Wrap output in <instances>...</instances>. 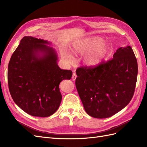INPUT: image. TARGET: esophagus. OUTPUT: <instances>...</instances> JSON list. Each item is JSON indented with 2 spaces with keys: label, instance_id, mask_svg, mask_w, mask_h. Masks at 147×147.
Instances as JSON below:
<instances>
[{
  "label": "esophagus",
  "instance_id": "34e87169",
  "mask_svg": "<svg viewBox=\"0 0 147 147\" xmlns=\"http://www.w3.org/2000/svg\"><path fill=\"white\" fill-rule=\"evenodd\" d=\"M72 78L73 80H76V78H77V75H76V74H75V73L73 74Z\"/></svg>",
  "mask_w": 147,
  "mask_h": 147
}]
</instances>
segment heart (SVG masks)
<instances>
[{
  "label": "heart",
  "mask_w": 147,
  "mask_h": 147,
  "mask_svg": "<svg viewBox=\"0 0 147 147\" xmlns=\"http://www.w3.org/2000/svg\"><path fill=\"white\" fill-rule=\"evenodd\" d=\"M110 51V45L104 39L99 36L84 38L74 43L72 52L75 55H84L83 63L88 67H94L103 61ZM65 57L70 59L71 56Z\"/></svg>",
  "instance_id": "obj_1"
}]
</instances>
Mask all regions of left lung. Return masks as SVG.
<instances>
[{
  "instance_id": "1",
  "label": "left lung",
  "mask_w": 147,
  "mask_h": 147,
  "mask_svg": "<svg viewBox=\"0 0 147 147\" xmlns=\"http://www.w3.org/2000/svg\"><path fill=\"white\" fill-rule=\"evenodd\" d=\"M75 84L90 116L107 118L129 103L134 95L138 65L130 46L118 48L113 59L96 67L78 68Z\"/></svg>"
}]
</instances>
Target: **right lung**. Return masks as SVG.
I'll use <instances>...</instances> for the list:
<instances>
[{
	"mask_svg": "<svg viewBox=\"0 0 147 147\" xmlns=\"http://www.w3.org/2000/svg\"><path fill=\"white\" fill-rule=\"evenodd\" d=\"M51 43L25 36L13 53L8 67V83L13 100L26 113L47 117L54 114L62 100L59 84L72 72L57 65Z\"/></svg>",
	"mask_w": 147,
	"mask_h": 147,
	"instance_id": "obj_1",
	"label": "right lung"
}]
</instances>
